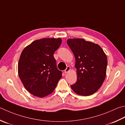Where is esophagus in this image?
Instances as JSON below:
<instances>
[{
	"instance_id": "obj_1",
	"label": "esophagus",
	"mask_w": 125,
	"mask_h": 125,
	"mask_svg": "<svg viewBox=\"0 0 125 125\" xmlns=\"http://www.w3.org/2000/svg\"><path fill=\"white\" fill-rule=\"evenodd\" d=\"M70 70V67H69V66H68L67 68L65 69V70H64V73L66 74V73H68V72H69Z\"/></svg>"
}]
</instances>
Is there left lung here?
<instances>
[{"mask_svg": "<svg viewBox=\"0 0 125 125\" xmlns=\"http://www.w3.org/2000/svg\"><path fill=\"white\" fill-rule=\"evenodd\" d=\"M67 44L75 56L77 77L71 88L82 96L93 94L101 87L106 77V55L97 44L82 38L68 39Z\"/></svg>", "mask_w": 125, "mask_h": 125, "instance_id": "left-lung-1", "label": "left lung"}]
</instances>
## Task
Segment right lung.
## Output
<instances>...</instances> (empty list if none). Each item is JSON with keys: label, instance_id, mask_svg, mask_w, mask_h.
<instances>
[{"label": "right lung", "instance_id": "obj_1", "mask_svg": "<svg viewBox=\"0 0 125 125\" xmlns=\"http://www.w3.org/2000/svg\"><path fill=\"white\" fill-rule=\"evenodd\" d=\"M62 43L60 38H43L22 51L18 72L25 88L33 95L44 97L52 93L61 77L53 53Z\"/></svg>", "mask_w": 125, "mask_h": 125}]
</instances>
